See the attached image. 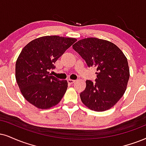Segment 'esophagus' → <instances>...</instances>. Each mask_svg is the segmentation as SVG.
<instances>
[{"label":"esophagus","mask_w":146,"mask_h":146,"mask_svg":"<svg viewBox=\"0 0 146 146\" xmlns=\"http://www.w3.org/2000/svg\"><path fill=\"white\" fill-rule=\"evenodd\" d=\"M76 82V80H72V79H68V82L69 84H73Z\"/></svg>","instance_id":"obj_1"}]
</instances>
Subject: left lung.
Wrapping results in <instances>:
<instances>
[{"label":"left lung","mask_w":146,"mask_h":146,"mask_svg":"<svg viewBox=\"0 0 146 146\" xmlns=\"http://www.w3.org/2000/svg\"><path fill=\"white\" fill-rule=\"evenodd\" d=\"M72 48L89 67L98 71L95 83L86 81L85 89L80 95L82 102L91 110L110 109L127 89L130 76L127 57L114 43L97 38L78 40Z\"/></svg>","instance_id":"obj_1"}]
</instances>
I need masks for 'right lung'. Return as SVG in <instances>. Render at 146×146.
<instances>
[{
  "mask_svg": "<svg viewBox=\"0 0 146 146\" xmlns=\"http://www.w3.org/2000/svg\"><path fill=\"white\" fill-rule=\"evenodd\" d=\"M77 40L46 36L23 47L16 61L15 78L23 98L40 109H48L60 102L68 88L66 80L49 74L55 62Z\"/></svg>",
  "mask_w": 146,
  "mask_h": 146,
  "instance_id": "right-lung-1",
  "label": "right lung"
}]
</instances>
